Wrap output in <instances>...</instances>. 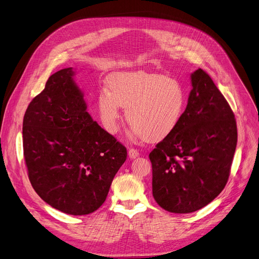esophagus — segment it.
<instances>
[{
    "instance_id": "obj_1",
    "label": "esophagus",
    "mask_w": 259,
    "mask_h": 259,
    "mask_svg": "<svg viewBox=\"0 0 259 259\" xmlns=\"http://www.w3.org/2000/svg\"><path fill=\"white\" fill-rule=\"evenodd\" d=\"M128 154H129V157H130V158H137V157L140 155V152L137 150V149L132 148V149H129Z\"/></svg>"
}]
</instances>
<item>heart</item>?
Instances as JSON below:
<instances>
[{
	"label": "heart",
	"mask_w": 259,
	"mask_h": 259,
	"mask_svg": "<svg viewBox=\"0 0 259 259\" xmlns=\"http://www.w3.org/2000/svg\"><path fill=\"white\" fill-rule=\"evenodd\" d=\"M185 105V90L178 79L148 72L112 74L109 89L102 88L98 98L99 115L109 133H117L124 107L132 134L147 142L170 135L180 124Z\"/></svg>",
	"instance_id": "obj_1"
}]
</instances>
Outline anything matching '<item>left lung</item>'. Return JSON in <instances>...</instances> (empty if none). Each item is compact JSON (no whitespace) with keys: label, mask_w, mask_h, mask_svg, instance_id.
Instances as JSON below:
<instances>
[{"label":"left lung","mask_w":259,"mask_h":259,"mask_svg":"<svg viewBox=\"0 0 259 259\" xmlns=\"http://www.w3.org/2000/svg\"><path fill=\"white\" fill-rule=\"evenodd\" d=\"M191 84L179 126L149 154L153 197L179 214L195 212L220 195L237 144L234 113L210 75L199 68Z\"/></svg>","instance_id":"obj_1"}]
</instances>
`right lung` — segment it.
<instances>
[{
  "instance_id": "1",
  "label": "right lung",
  "mask_w": 259,
  "mask_h": 259,
  "mask_svg": "<svg viewBox=\"0 0 259 259\" xmlns=\"http://www.w3.org/2000/svg\"><path fill=\"white\" fill-rule=\"evenodd\" d=\"M74 75L71 67L52 74L30 102L23 149L38 196L64 213L86 215L106 200L127 149L92 119Z\"/></svg>"
}]
</instances>
